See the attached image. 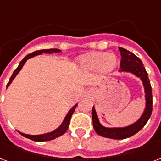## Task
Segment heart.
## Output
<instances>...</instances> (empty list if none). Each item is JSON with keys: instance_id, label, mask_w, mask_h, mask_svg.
<instances>
[{"instance_id": "1", "label": "heart", "mask_w": 161, "mask_h": 161, "mask_svg": "<svg viewBox=\"0 0 161 161\" xmlns=\"http://www.w3.org/2000/svg\"><path fill=\"white\" fill-rule=\"evenodd\" d=\"M81 64L88 70L102 69L103 71H110L117 64V58L114 54L106 53H94L81 59Z\"/></svg>"}]
</instances>
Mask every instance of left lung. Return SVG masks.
Returning <instances> with one entry per match:
<instances>
[{
    "instance_id": "8db88e82",
    "label": "left lung",
    "mask_w": 161,
    "mask_h": 161,
    "mask_svg": "<svg viewBox=\"0 0 161 161\" xmlns=\"http://www.w3.org/2000/svg\"><path fill=\"white\" fill-rule=\"evenodd\" d=\"M121 53V60L120 67L121 71H129L134 73L135 76L139 77L143 82V85L145 88L146 93V109L144 114L138 121L133 125H130L126 128H108L103 127L98 121V117L95 110V108H92V121L95 131L101 136L107 138L115 139V140H122L130 137L135 135L142 129L152 115L153 110V96L152 87L150 84L148 75L146 70L145 67L143 66L142 60L136 57L134 53H130L128 50L119 47Z\"/></svg>"
}]
</instances>
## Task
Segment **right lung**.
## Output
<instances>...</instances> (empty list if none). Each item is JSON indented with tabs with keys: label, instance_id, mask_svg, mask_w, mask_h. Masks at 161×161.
<instances>
[{
	"label": "right lung",
	"instance_id": "add662e5",
	"mask_svg": "<svg viewBox=\"0 0 161 161\" xmlns=\"http://www.w3.org/2000/svg\"><path fill=\"white\" fill-rule=\"evenodd\" d=\"M60 52V50L58 49H45V50H40V51H36V52H33V53H30L28 55H26L24 58H23L21 61H20V63H19V66L17 67L15 69V70L14 71V73L10 77V79H9V82L8 85H7V88L8 87V85L11 83H12L13 79L15 77V76L17 74L19 73V71L21 70V68L24 65V64L26 63V61L30 58H33V56H36V55H40V54H42L44 53H58ZM77 105L76 104L74 106L73 108L70 109L69 113L67 114V115L65 116V118L64 120L63 123L61 124L59 128H58L56 130H54L53 132H50V133H47V134H45V135H25V134H22V133H20L19 132V134L21 135H23L24 137H26V138H28L30 140H32V141H35V142H47V141H51V140H53V139L58 138V137H59L61 135H63L65 132L67 131V129H68V127H69V124H70V118H71V115L73 114V112L75 111V108L77 107Z\"/></svg>",
	"mask_w": 161,
	"mask_h": 161
}]
</instances>
